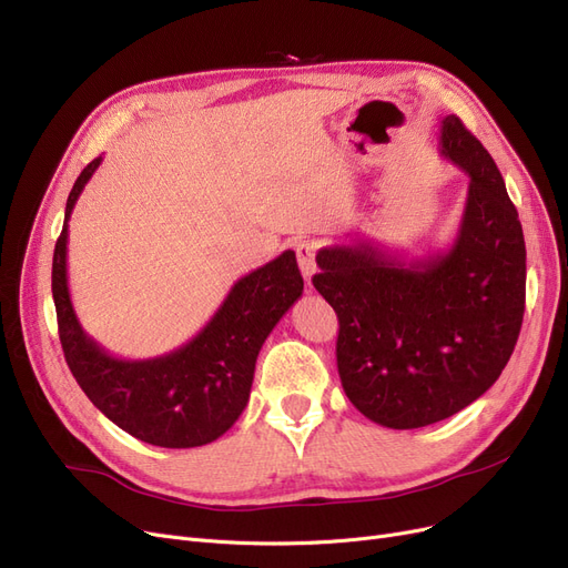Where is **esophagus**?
Listing matches in <instances>:
<instances>
[{"mask_svg":"<svg viewBox=\"0 0 568 568\" xmlns=\"http://www.w3.org/2000/svg\"><path fill=\"white\" fill-rule=\"evenodd\" d=\"M316 252H320V244L312 242V240H305V242H301V244L296 246L298 265H301V270H303V277L307 280V284H310L312 275L316 272Z\"/></svg>","mask_w":568,"mask_h":568,"instance_id":"obj_1","label":"esophagus"}]
</instances>
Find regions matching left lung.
Masks as SVG:
<instances>
[{
	"mask_svg": "<svg viewBox=\"0 0 568 568\" xmlns=\"http://www.w3.org/2000/svg\"><path fill=\"white\" fill-rule=\"evenodd\" d=\"M440 153L470 184L455 244L405 263L371 242L316 254L335 310L337 373L358 413L389 428L447 419L501 375L525 320L527 248L504 176L452 113Z\"/></svg>",
	"mask_w": 568,
	"mask_h": 568,
	"instance_id": "obj_1",
	"label": "left lung"
}]
</instances>
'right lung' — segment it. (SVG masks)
Instances as JSON below:
<instances>
[{
    "label": "right lung",
    "mask_w": 568,
    "mask_h": 568,
    "mask_svg": "<svg viewBox=\"0 0 568 568\" xmlns=\"http://www.w3.org/2000/svg\"><path fill=\"white\" fill-rule=\"evenodd\" d=\"M100 163L102 155L74 181L53 254V301L64 361L90 403L125 434L158 447L207 445L242 415L265 337L301 298L296 254L284 252L248 272L184 347L146 361L111 356L81 328L67 286V221Z\"/></svg>",
    "instance_id": "1"
}]
</instances>
